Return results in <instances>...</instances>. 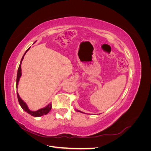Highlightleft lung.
<instances>
[{"label":"left lung","instance_id":"1","mask_svg":"<svg viewBox=\"0 0 151 151\" xmlns=\"http://www.w3.org/2000/svg\"><path fill=\"white\" fill-rule=\"evenodd\" d=\"M79 111V112H81V111Z\"/></svg>","mask_w":151,"mask_h":151}]
</instances>
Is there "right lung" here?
Returning <instances> with one entry per match:
<instances>
[{"label":"right lung","instance_id":"1","mask_svg":"<svg viewBox=\"0 0 151 151\" xmlns=\"http://www.w3.org/2000/svg\"><path fill=\"white\" fill-rule=\"evenodd\" d=\"M29 49V48L26 50V52L24 53L23 57H22L21 60V62H20V65L19 66V68H18V70H17V80H16V85L17 86L18 85V82H19V78L21 76V62L22 60H23V58H24V55L26 54V53L28 52V50ZM17 99H18V101H19V103L20 104V106H21V108H22V109L23 110H24L25 111H26L28 113H29V115H31V116H35V117H38V116H41L42 115H47V114H48L50 111L52 109V103H50V104H48V106L47 107L45 108H42L39 109V110H37L36 111H32L31 110H29V109H28V106H27V104L22 101V100L21 99V98L19 97V94H18L17 93Z\"/></svg>","mask_w":151,"mask_h":151}]
</instances>
